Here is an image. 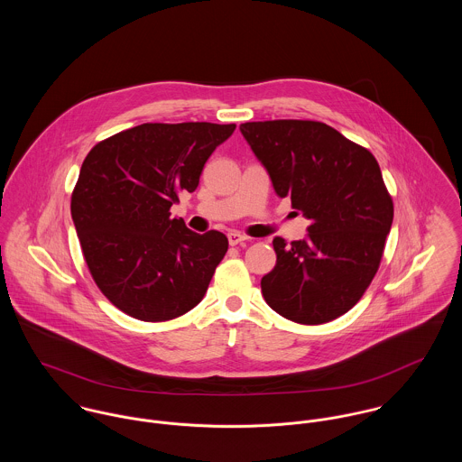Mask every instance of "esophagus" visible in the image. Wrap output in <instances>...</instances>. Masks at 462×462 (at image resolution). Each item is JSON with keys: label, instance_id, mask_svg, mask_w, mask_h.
<instances>
[{"label": "esophagus", "instance_id": "1", "mask_svg": "<svg viewBox=\"0 0 462 462\" xmlns=\"http://www.w3.org/2000/svg\"><path fill=\"white\" fill-rule=\"evenodd\" d=\"M227 240H229V245H238V244H244L247 238H245L244 235L236 233V231H231V233L227 235Z\"/></svg>", "mask_w": 462, "mask_h": 462}]
</instances>
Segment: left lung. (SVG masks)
Here are the masks:
<instances>
[{
    "instance_id": "left-lung-1",
    "label": "left lung",
    "mask_w": 462,
    "mask_h": 462,
    "mask_svg": "<svg viewBox=\"0 0 462 462\" xmlns=\"http://www.w3.org/2000/svg\"><path fill=\"white\" fill-rule=\"evenodd\" d=\"M240 132L277 196L310 218L306 240L273 238L277 262L262 279L266 304L302 326L345 315L375 277L393 222L375 156L319 121L245 123Z\"/></svg>"
}]
</instances>
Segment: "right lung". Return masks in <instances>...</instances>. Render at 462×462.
<instances>
[{
    "label": "right lung",
    "mask_w": 462,
    "mask_h": 462,
    "mask_svg": "<svg viewBox=\"0 0 462 462\" xmlns=\"http://www.w3.org/2000/svg\"><path fill=\"white\" fill-rule=\"evenodd\" d=\"M236 125L145 123L96 143L70 215L101 293L142 322H167L202 300L227 253L220 231L198 235L171 206L194 192L206 160Z\"/></svg>",
    "instance_id": "add662e5"
}]
</instances>
